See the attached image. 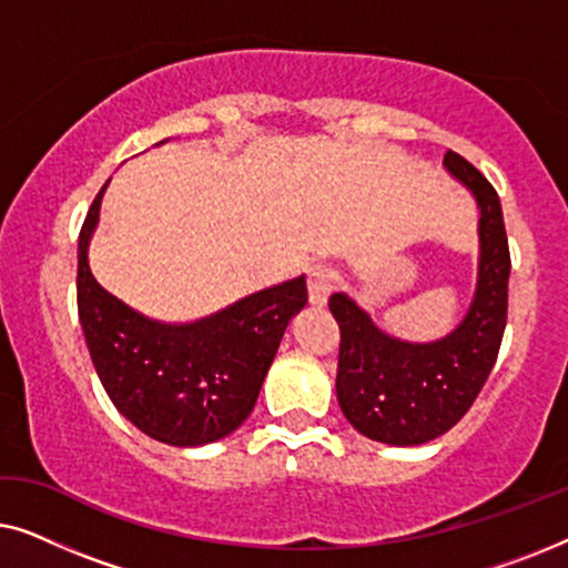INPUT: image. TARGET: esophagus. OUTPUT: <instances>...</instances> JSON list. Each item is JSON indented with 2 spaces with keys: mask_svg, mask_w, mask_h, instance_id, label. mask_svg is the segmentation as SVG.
Returning <instances> with one entry per match:
<instances>
[{
  "mask_svg": "<svg viewBox=\"0 0 568 568\" xmlns=\"http://www.w3.org/2000/svg\"><path fill=\"white\" fill-rule=\"evenodd\" d=\"M333 286H336V271L328 266H313L307 274V292H310V302L313 305H325L331 297Z\"/></svg>",
  "mask_w": 568,
  "mask_h": 568,
  "instance_id": "esophagus-1",
  "label": "esophagus"
}]
</instances>
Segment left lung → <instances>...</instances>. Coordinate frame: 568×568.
Here are the masks:
<instances>
[{"label": "left lung", "mask_w": 568, "mask_h": 568, "mask_svg": "<svg viewBox=\"0 0 568 568\" xmlns=\"http://www.w3.org/2000/svg\"><path fill=\"white\" fill-rule=\"evenodd\" d=\"M445 168L480 209L478 286L465 321L445 338L410 344L379 331L346 294L328 300L341 331L338 406L356 432L385 445H424L453 429L491 375L507 328L511 258L499 193L453 150Z\"/></svg>", "instance_id": "obj_1"}]
</instances>
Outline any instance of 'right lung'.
Here are the masks:
<instances>
[{
	"label": "right lung",
	"instance_id": "add662e5",
	"mask_svg": "<svg viewBox=\"0 0 568 568\" xmlns=\"http://www.w3.org/2000/svg\"><path fill=\"white\" fill-rule=\"evenodd\" d=\"M105 185L77 243V313L100 383L146 437L173 447L227 437L251 416L286 325L307 305L305 276L255 292L204 321H150L105 292L90 271L88 245Z\"/></svg>",
	"mask_w": 568,
	"mask_h": 568
}]
</instances>
